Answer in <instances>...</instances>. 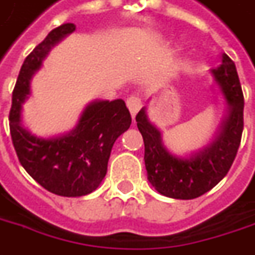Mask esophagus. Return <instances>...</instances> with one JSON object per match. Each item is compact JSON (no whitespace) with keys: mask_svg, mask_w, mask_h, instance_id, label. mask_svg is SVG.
<instances>
[{"mask_svg":"<svg viewBox=\"0 0 255 255\" xmlns=\"http://www.w3.org/2000/svg\"><path fill=\"white\" fill-rule=\"evenodd\" d=\"M127 106L128 109H129L131 116L135 117L136 113L139 112L140 108H142V101H140L138 97H135V95H129V97L127 98Z\"/></svg>","mask_w":255,"mask_h":255,"instance_id":"obj_1","label":"esophagus"}]
</instances>
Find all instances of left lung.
<instances>
[{
	"label": "left lung",
	"mask_w": 255,
	"mask_h": 255,
	"mask_svg": "<svg viewBox=\"0 0 255 255\" xmlns=\"http://www.w3.org/2000/svg\"><path fill=\"white\" fill-rule=\"evenodd\" d=\"M213 74L227 98L229 112L214 142L193 157L181 158L167 152L160 131L147 120L145 109L135 117L145 143L147 179L167 197L189 200L204 195L227 175L238 154L245 126V98L236 66L227 53Z\"/></svg>",
	"instance_id": "obj_1"
}]
</instances>
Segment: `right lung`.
<instances>
[{
  "instance_id": "1",
  "label": "right lung",
  "mask_w": 255,
  "mask_h": 255,
  "mask_svg": "<svg viewBox=\"0 0 255 255\" xmlns=\"http://www.w3.org/2000/svg\"><path fill=\"white\" fill-rule=\"evenodd\" d=\"M74 30L73 23L60 24L28 53L16 80L9 112L12 143L23 168L42 188L66 197L88 195L97 189L106 175L113 143L131 126L126 103L116 99L88 105L77 127L59 138H37L23 128L20 109L30 94L31 76L51 47Z\"/></svg>"
}]
</instances>
